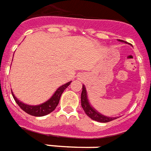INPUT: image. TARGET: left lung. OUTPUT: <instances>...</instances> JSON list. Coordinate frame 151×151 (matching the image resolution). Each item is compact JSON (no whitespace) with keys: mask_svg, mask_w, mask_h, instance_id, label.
Listing matches in <instances>:
<instances>
[{"mask_svg":"<svg viewBox=\"0 0 151 151\" xmlns=\"http://www.w3.org/2000/svg\"><path fill=\"white\" fill-rule=\"evenodd\" d=\"M119 41L120 42H124L125 41L122 40H119ZM81 106L83 110L85 112V114L91 118L92 119H93L95 121L101 122V123H107V122L112 121L115 119H117V117H109V116H106V115H102L101 113H99L98 111H96L94 108L91 106L90 102L88 101L87 95V91L85 88V86L83 85L82 87V93H81Z\"/></svg>","mask_w":151,"mask_h":151,"instance_id":"left-lung-1","label":"left lung"}]
</instances>
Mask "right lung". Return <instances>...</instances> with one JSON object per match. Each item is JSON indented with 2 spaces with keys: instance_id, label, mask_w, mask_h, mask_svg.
<instances>
[{
  "instance_id": "obj_1",
  "label": "right lung",
  "mask_w": 151,
  "mask_h": 151,
  "mask_svg": "<svg viewBox=\"0 0 151 151\" xmlns=\"http://www.w3.org/2000/svg\"><path fill=\"white\" fill-rule=\"evenodd\" d=\"M70 83H71V81H69L65 84H63L62 86H60L55 91V93H53V96L49 100H47L46 101H45L41 104L36 105V106H31V105L25 104L22 101H20L14 96L13 92L12 95L14 98V100H15L16 103L19 105L22 111H24L26 113L31 115H33V116H44V115L50 114L55 110V108L57 107V106L59 102L61 95L63 93V91L70 85Z\"/></svg>"
}]
</instances>
